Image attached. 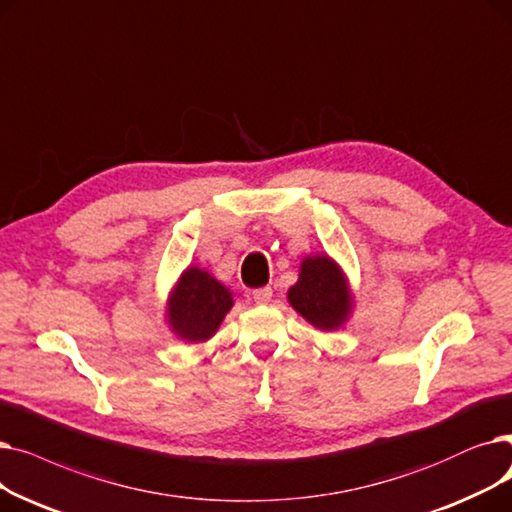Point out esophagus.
Instances as JSON below:
<instances>
[{"mask_svg": "<svg viewBox=\"0 0 512 512\" xmlns=\"http://www.w3.org/2000/svg\"><path fill=\"white\" fill-rule=\"evenodd\" d=\"M252 298L256 304H269L273 298V289L266 285V287H258L252 291Z\"/></svg>", "mask_w": 512, "mask_h": 512, "instance_id": "34e87169", "label": "esophagus"}]
</instances>
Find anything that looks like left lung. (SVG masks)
Instances as JSON below:
<instances>
[{"label": "left lung", "mask_w": 512, "mask_h": 512, "mask_svg": "<svg viewBox=\"0 0 512 512\" xmlns=\"http://www.w3.org/2000/svg\"><path fill=\"white\" fill-rule=\"evenodd\" d=\"M287 298L308 323L321 329L339 327L350 312L346 281L335 262L325 256L302 262L300 279L291 285Z\"/></svg>", "instance_id": "8db88e82"}]
</instances>
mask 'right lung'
Masks as SVG:
<instances>
[{
    "label": "right lung",
    "instance_id": "1",
    "mask_svg": "<svg viewBox=\"0 0 512 512\" xmlns=\"http://www.w3.org/2000/svg\"><path fill=\"white\" fill-rule=\"evenodd\" d=\"M231 291L200 269H187L168 302L170 325L189 342L208 339L231 310Z\"/></svg>",
    "mask_w": 512,
    "mask_h": 512
}]
</instances>
